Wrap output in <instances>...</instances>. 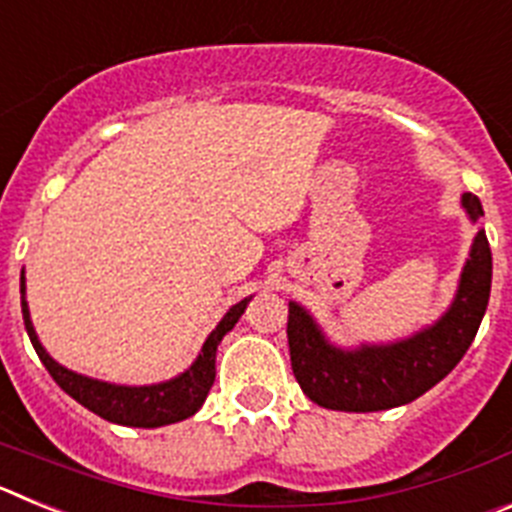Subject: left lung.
Listing matches in <instances>:
<instances>
[{"mask_svg":"<svg viewBox=\"0 0 512 512\" xmlns=\"http://www.w3.org/2000/svg\"><path fill=\"white\" fill-rule=\"evenodd\" d=\"M461 205L467 207L474 223L485 215L474 194H464ZM490 284V243L485 230H479L449 312L408 341L361 346L359 351L330 346L310 315L289 302V359L302 392L323 408L346 413H374L413 402L441 382L467 354L485 318Z\"/></svg>","mask_w":512,"mask_h":512,"instance_id":"left-lung-1","label":"left lung"}]
</instances>
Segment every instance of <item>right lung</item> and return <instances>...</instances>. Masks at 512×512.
<instances>
[{
	"label": "right lung",
	"instance_id": "1",
	"mask_svg": "<svg viewBox=\"0 0 512 512\" xmlns=\"http://www.w3.org/2000/svg\"><path fill=\"white\" fill-rule=\"evenodd\" d=\"M20 292H22V320H25V330L30 341H33L35 354L45 364L48 374L56 379L66 395L81 402L84 408L92 410L99 418L110 420L117 425H133V428H158V425L179 423V420L189 418L202 408L207 392H210L212 382H215V354L217 343L223 341L228 330L238 323V318L246 310L248 300H241L228 310L220 325L210 333V338L202 346V354L197 356L192 366L182 377L171 379L164 384H151V387H122V384L99 382V379L81 377V374L63 369L61 364L45 354V348L40 346L35 328L30 323V310L25 302V274L20 277Z\"/></svg>",
	"mask_w": 512,
	"mask_h": 512
}]
</instances>
